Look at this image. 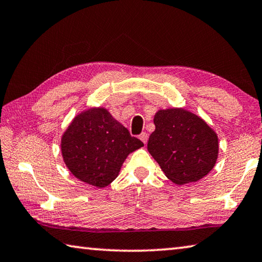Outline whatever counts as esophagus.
Returning <instances> with one entry per match:
<instances>
[{"mask_svg":"<svg viewBox=\"0 0 262 262\" xmlns=\"http://www.w3.org/2000/svg\"><path fill=\"white\" fill-rule=\"evenodd\" d=\"M139 138H140V140H141V141H142V142H143L144 144H146V143H147V141H148V134H147V133H146V132L141 133V134H140V136H139Z\"/></svg>","mask_w":262,"mask_h":262,"instance_id":"1","label":"esophagus"}]
</instances>
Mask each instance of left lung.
Returning a JSON list of instances; mask_svg holds the SVG:
<instances>
[{"label":"left lung","mask_w":262,"mask_h":262,"mask_svg":"<svg viewBox=\"0 0 262 262\" xmlns=\"http://www.w3.org/2000/svg\"><path fill=\"white\" fill-rule=\"evenodd\" d=\"M148 151L170 181L183 185L197 182L214 167L217 134L196 114L182 108L159 111Z\"/></svg>","instance_id":"left-lung-1"}]
</instances>
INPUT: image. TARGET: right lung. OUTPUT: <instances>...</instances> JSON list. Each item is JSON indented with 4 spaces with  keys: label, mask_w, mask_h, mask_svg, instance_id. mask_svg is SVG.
Returning a JSON list of instances; mask_svg holds the SVG:
<instances>
[{
    "label": "right lung",
    "mask_w": 262,
    "mask_h": 262,
    "mask_svg": "<svg viewBox=\"0 0 262 262\" xmlns=\"http://www.w3.org/2000/svg\"><path fill=\"white\" fill-rule=\"evenodd\" d=\"M142 146L105 108L82 112L61 138V154L72 175L98 188L112 183L126 157Z\"/></svg>",
    "instance_id": "obj_1"
}]
</instances>
